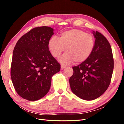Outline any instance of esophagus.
<instances>
[{"label":"esophagus","mask_w":124,"mask_h":124,"mask_svg":"<svg viewBox=\"0 0 124 124\" xmlns=\"http://www.w3.org/2000/svg\"><path fill=\"white\" fill-rule=\"evenodd\" d=\"M66 68V67L65 66H61V70H64V69Z\"/></svg>","instance_id":"34e87169"}]
</instances>
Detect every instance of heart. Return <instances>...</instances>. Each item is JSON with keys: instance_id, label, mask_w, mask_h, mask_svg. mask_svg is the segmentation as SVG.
<instances>
[{"instance_id": "obj_1", "label": "heart", "mask_w": 124, "mask_h": 124, "mask_svg": "<svg viewBox=\"0 0 124 124\" xmlns=\"http://www.w3.org/2000/svg\"><path fill=\"white\" fill-rule=\"evenodd\" d=\"M95 39L92 35L80 29H73L62 32L60 38L52 37L48 42V48L54 57L58 58L63 52H66L60 58L62 64H76L87 60L95 48Z\"/></svg>"}]
</instances>
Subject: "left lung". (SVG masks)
I'll return each instance as SVG.
<instances>
[{
    "label": "left lung",
    "instance_id": "obj_1",
    "mask_svg": "<svg viewBox=\"0 0 124 124\" xmlns=\"http://www.w3.org/2000/svg\"><path fill=\"white\" fill-rule=\"evenodd\" d=\"M95 45L91 56L85 61L73 67L70 78V89L78 97L91 101L104 93L110 83L114 59L110 45L103 35L93 31Z\"/></svg>",
    "mask_w": 124,
    "mask_h": 124
}]
</instances>
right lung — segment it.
Wrapping results in <instances>:
<instances>
[{
    "instance_id": "obj_1",
    "label": "right lung",
    "mask_w": 124,
    "mask_h": 124,
    "mask_svg": "<svg viewBox=\"0 0 124 124\" xmlns=\"http://www.w3.org/2000/svg\"><path fill=\"white\" fill-rule=\"evenodd\" d=\"M54 29L35 27L20 38L14 49L11 78L15 89L24 99L34 101L49 92L52 77L61 66L50 53L48 42Z\"/></svg>"
}]
</instances>
